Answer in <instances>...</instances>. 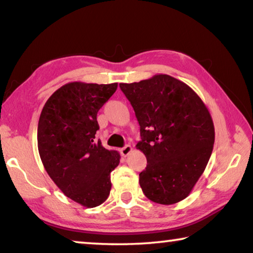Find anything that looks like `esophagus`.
<instances>
[{"mask_svg": "<svg viewBox=\"0 0 253 253\" xmlns=\"http://www.w3.org/2000/svg\"><path fill=\"white\" fill-rule=\"evenodd\" d=\"M131 151H132V147L130 146V145H126V146H124L121 149V154L123 156H127V155H129Z\"/></svg>", "mask_w": 253, "mask_h": 253, "instance_id": "obj_1", "label": "esophagus"}]
</instances>
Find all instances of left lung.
Masks as SVG:
<instances>
[{"label":"left lung","instance_id":"8db88e82","mask_svg":"<svg viewBox=\"0 0 253 253\" xmlns=\"http://www.w3.org/2000/svg\"><path fill=\"white\" fill-rule=\"evenodd\" d=\"M134 108L147 158L139 184L147 199L169 205L187 198L203 174L214 144L210 111L193 89L169 75L119 84Z\"/></svg>","mask_w":253,"mask_h":253}]
</instances>
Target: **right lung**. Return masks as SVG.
<instances>
[{"mask_svg": "<svg viewBox=\"0 0 253 253\" xmlns=\"http://www.w3.org/2000/svg\"><path fill=\"white\" fill-rule=\"evenodd\" d=\"M118 84L69 83L54 91L41 111L38 148L46 173L63 194L85 208L109 196L110 173L121 155L96 140L97 113Z\"/></svg>", "mask_w": 253, "mask_h": 253, "instance_id": "1", "label": "right lung"}]
</instances>
